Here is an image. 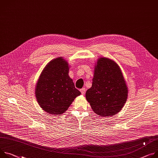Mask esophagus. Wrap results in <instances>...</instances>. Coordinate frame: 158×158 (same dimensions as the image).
I'll return each mask as SVG.
<instances>
[{"label": "esophagus", "instance_id": "34e87169", "mask_svg": "<svg viewBox=\"0 0 158 158\" xmlns=\"http://www.w3.org/2000/svg\"><path fill=\"white\" fill-rule=\"evenodd\" d=\"M80 91H81V94H82V95H84V93H85V88H82L81 89H80Z\"/></svg>", "mask_w": 158, "mask_h": 158}]
</instances>
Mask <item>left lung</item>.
<instances>
[{
	"instance_id": "8db88e82",
	"label": "left lung",
	"mask_w": 158,
	"mask_h": 158,
	"mask_svg": "<svg viewBox=\"0 0 158 158\" xmlns=\"http://www.w3.org/2000/svg\"><path fill=\"white\" fill-rule=\"evenodd\" d=\"M128 92L120 66L110 59L99 57L94 65L92 86L85 93L93 111L103 117L113 116L123 107Z\"/></svg>"
}]
</instances>
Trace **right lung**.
Wrapping results in <instances>:
<instances>
[{"label": "right lung", "mask_w": 158, "mask_h": 158, "mask_svg": "<svg viewBox=\"0 0 158 158\" xmlns=\"http://www.w3.org/2000/svg\"><path fill=\"white\" fill-rule=\"evenodd\" d=\"M69 67L65 59L58 57L46 65L38 79L35 87L37 102L48 114L60 115L81 94L69 76Z\"/></svg>", "instance_id": "obj_1"}]
</instances>
